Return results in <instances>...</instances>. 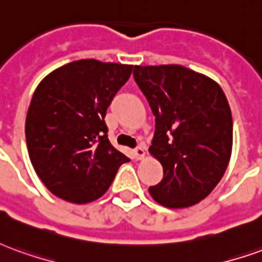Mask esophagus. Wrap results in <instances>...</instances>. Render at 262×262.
Wrapping results in <instances>:
<instances>
[{"instance_id":"obj_1","label":"esophagus","mask_w":262,"mask_h":262,"mask_svg":"<svg viewBox=\"0 0 262 262\" xmlns=\"http://www.w3.org/2000/svg\"><path fill=\"white\" fill-rule=\"evenodd\" d=\"M133 154H135V157H136L137 160H142L144 156H146V151H144V148L143 147H136L135 150H133Z\"/></svg>"}]
</instances>
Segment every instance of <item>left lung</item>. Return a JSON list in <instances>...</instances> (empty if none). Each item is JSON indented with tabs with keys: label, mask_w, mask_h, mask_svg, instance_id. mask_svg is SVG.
<instances>
[{
	"label": "left lung",
	"mask_w": 262,
	"mask_h": 262,
	"mask_svg": "<svg viewBox=\"0 0 262 262\" xmlns=\"http://www.w3.org/2000/svg\"><path fill=\"white\" fill-rule=\"evenodd\" d=\"M133 77L156 116L148 151L164 177L148 188L167 208H188L213 191L231 154L233 120L225 92L178 64L135 66Z\"/></svg>",
	"instance_id": "1"
}]
</instances>
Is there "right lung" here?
I'll return each instance as SVG.
<instances>
[{
  "label": "right lung",
  "instance_id": "right-lung-1",
  "mask_svg": "<svg viewBox=\"0 0 262 262\" xmlns=\"http://www.w3.org/2000/svg\"><path fill=\"white\" fill-rule=\"evenodd\" d=\"M132 69L77 60L37 85L26 115V146L36 174L53 195L73 203L95 201L129 161L111 144L103 119Z\"/></svg>",
  "mask_w": 262,
  "mask_h": 262
}]
</instances>
